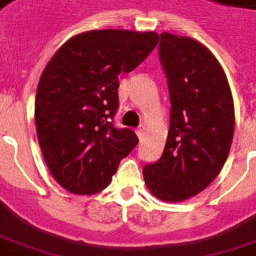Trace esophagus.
<instances>
[{"mask_svg":"<svg viewBox=\"0 0 256 256\" xmlns=\"http://www.w3.org/2000/svg\"><path fill=\"white\" fill-rule=\"evenodd\" d=\"M144 130H146V128H144V126H140V128H138V130H136V136H138V138H140V140H142V138H144Z\"/></svg>","mask_w":256,"mask_h":256,"instance_id":"34e87169","label":"esophagus"}]
</instances>
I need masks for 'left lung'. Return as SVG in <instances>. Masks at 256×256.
Here are the masks:
<instances>
[{"label":"left lung","mask_w":256,"mask_h":256,"mask_svg":"<svg viewBox=\"0 0 256 256\" xmlns=\"http://www.w3.org/2000/svg\"><path fill=\"white\" fill-rule=\"evenodd\" d=\"M160 62L170 90L164 154L144 168V184L164 202L202 192L222 170L234 136V100L224 70L194 38L164 32Z\"/></svg>","instance_id":"obj_1"}]
</instances>
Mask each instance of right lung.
<instances>
[{"label":"right lung","instance_id":"add662e5","mask_svg":"<svg viewBox=\"0 0 256 256\" xmlns=\"http://www.w3.org/2000/svg\"><path fill=\"white\" fill-rule=\"evenodd\" d=\"M160 41L156 32L102 29L69 38L50 58L36 94L34 120L53 178L78 195L110 184L120 160L138 144L130 128H114L120 78Z\"/></svg>","mask_w":256,"mask_h":256}]
</instances>
